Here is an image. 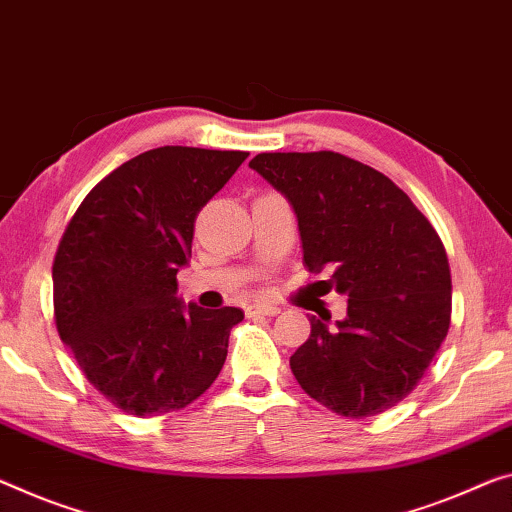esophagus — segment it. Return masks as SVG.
Segmentation results:
<instances>
[{
	"label": "esophagus",
	"mask_w": 512,
	"mask_h": 512,
	"mask_svg": "<svg viewBox=\"0 0 512 512\" xmlns=\"http://www.w3.org/2000/svg\"><path fill=\"white\" fill-rule=\"evenodd\" d=\"M279 306L274 304H254L247 309V316H277Z\"/></svg>",
	"instance_id": "34e87169"
}]
</instances>
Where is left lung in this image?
Returning <instances> with one entry per match:
<instances>
[{
	"instance_id": "8db88e82",
	"label": "left lung",
	"mask_w": 512,
	"mask_h": 512,
	"mask_svg": "<svg viewBox=\"0 0 512 512\" xmlns=\"http://www.w3.org/2000/svg\"><path fill=\"white\" fill-rule=\"evenodd\" d=\"M297 215L309 272L348 295L336 327L311 316L290 371L313 400L364 419L396 407L426 375L451 327L446 249L410 196L334 151L261 153L249 162Z\"/></svg>"
}]
</instances>
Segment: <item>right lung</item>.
I'll return each mask as SVG.
<instances>
[{
	"mask_svg": "<svg viewBox=\"0 0 512 512\" xmlns=\"http://www.w3.org/2000/svg\"><path fill=\"white\" fill-rule=\"evenodd\" d=\"M245 151L162 146L123 162L84 196L52 263L54 322L93 387L135 416L178 412L222 371L235 306L176 297L201 208Z\"/></svg>",
	"mask_w": 512,
	"mask_h": 512,
	"instance_id": "right-lung-1",
	"label": "right lung"
}]
</instances>
